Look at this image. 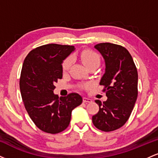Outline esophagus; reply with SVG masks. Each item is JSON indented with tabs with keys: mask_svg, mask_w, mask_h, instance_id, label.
Wrapping results in <instances>:
<instances>
[{
	"mask_svg": "<svg viewBox=\"0 0 158 158\" xmlns=\"http://www.w3.org/2000/svg\"><path fill=\"white\" fill-rule=\"evenodd\" d=\"M83 102H85V103L92 102V99H89V98L84 97V98H83Z\"/></svg>",
	"mask_w": 158,
	"mask_h": 158,
	"instance_id": "obj_1",
	"label": "esophagus"
}]
</instances>
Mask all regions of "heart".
<instances>
[{
	"mask_svg": "<svg viewBox=\"0 0 158 158\" xmlns=\"http://www.w3.org/2000/svg\"><path fill=\"white\" fill-rule=\"evenodd\" d=\"M81 60L85 66L88 68L92 64H99L100 63V58L97 52L92 51V50H86L81 52L80 55ZM73 63V57L69 56L62 63V70L63 71H68Z\"/></svg>",
	"mask_w": 158,
	"mask_h": 158,
	"instance_id": "obj_1",
	"label": "heart"
}]
</instances>
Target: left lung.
<instances>
[{
	"label": "left lung",
	"instance_id": "obj_1",
	"mask_svg": "<svg viewBox=\"0 0 158 158\" xmlns=\"http://www.w3.org/2000/svg\"><path fill=\"white\" fill-rule=\"evenodd\" d=\"M106 63V71L99 85L105 87L108 99L99 105L92 117L94 125L103 131H112L127 122L137 98L138 74L131 54L120 45L100 43L94 46Z\"/></svg>",
	"mask_w": 158,
	"mask_h": 158
}]
</instances>
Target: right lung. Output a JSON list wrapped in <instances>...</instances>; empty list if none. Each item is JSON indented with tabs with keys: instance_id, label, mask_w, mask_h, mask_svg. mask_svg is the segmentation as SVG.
Wrapping results in <instances>:
<instances>
[{
	"instance_id": "right-lung-1",
	"label": "right lung",
	"mask_w": 158,
	"mask_h": 158,
	"mask_svg": "<svg viewBox=\"0 0 158 158\" xmlns=\"http://www.w3.org/2000/svg\"><path fill=\"white\" fill-rule=\"evenodd\" d=\"M74 46L49 44L31 50L25 58L20 77V90L27 113L41 131L58 134L68 128L71 112L82 102L77 93L59 98L55 84L62 78L63 61Z\"/></svg>"
}]
</instances>
